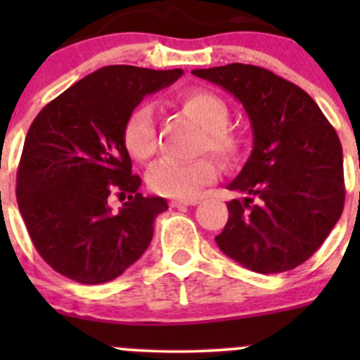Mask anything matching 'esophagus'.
<instances>
[{"mask_svg":"<svg viewBox=\"0 0 360 360\" xmlns=\"http://www.w3.org/2000/svg\"><path fill=\"white\" fill-rule=\"evenodd\" d=\"M198 200H172L170 202V207L172 209H177V207H186V205H197Z\"/></svg>","mask_w":360,"mask_h":360,"instance_id":"esophagus-1","label":"esophagus"}]
</instances>
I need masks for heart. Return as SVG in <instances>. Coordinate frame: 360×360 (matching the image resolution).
I'll return each instance as SVG.
<instances>
[{
    "label": "heart",
    "mask_w": 360,
    "mask_h": 360,
    "mask_svg": "<svg viewBox=\"0 0 360 360\" xmlns=\"http://www.w3.org/2000/svg\"><path fill=\"white\" fill-rule=\"evenodd\" d=\"M179 106L203 127L200 151H210L221 162H235L240 153V141L228 127L230 108L217 94L190 89L179 96ZM123 144L137 162H146L157 151V123L150 104H139L130 111L123 125ZM219 169L209 157L191 162L162 158L148 170V186L155 193L170 198H191L205 184L216 181Z\"/></svg>",
    "instance_id": "b5f03b06"
}]
</instances>
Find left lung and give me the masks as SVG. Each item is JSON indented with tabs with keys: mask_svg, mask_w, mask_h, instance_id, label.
Wrapping results in <instances>:
<instances>
[{
	"mask_svg": "<svg viewBox=\"0 0 360 360\" xmlns=\"http://www.w3.org/2000/svg\"><path fill=\"white\" fill-rule=\"evenodd\" d=\"M193 75L233 94L252 127V153L228 184L248 197L228 203L217 245L257 274L300 266L343 212V150L336 130L303 89L264 68L233 63Z\"/></svg>",
	"mask_w": 360,
	"mask_h": 360,
	"instance_id": "obj_1",
	"label": "left lung"
}]
</instances>
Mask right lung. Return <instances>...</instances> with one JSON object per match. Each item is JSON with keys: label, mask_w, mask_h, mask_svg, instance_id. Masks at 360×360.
Segmentation results:
<instances>
[{"label": "right lung", "mask_w": 360, "mask_h": 360, "mask_svg": "<svg viewBox=\"0 0 360 360\" xmlns=\"http://www.w3.org/2000/svg\"><path fill=\"white\" fill-rule=\"evenodd\" d=\"M183 69L106 66L50 101L25 136L17 203L39 256L79 284H103L136 263L153 238L165 198L143 197L123 125L144 96ZM112 193L129 200L111 213Z\"/></svg>", "instance_id": "right-lung-1"}]
</instances>
